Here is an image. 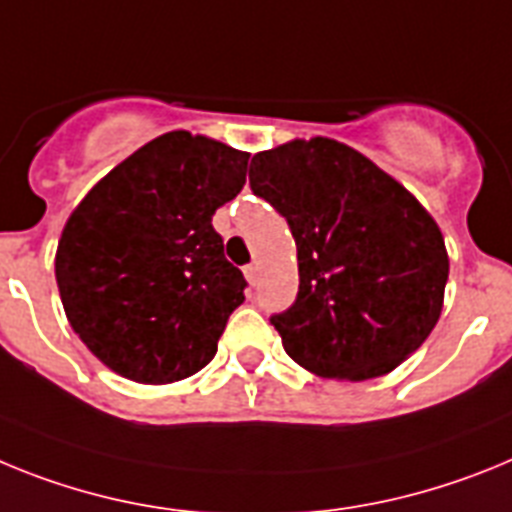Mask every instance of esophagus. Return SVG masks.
<instances>
[{"label": "esophagus", "instance_id": "34e87169", "mask_svg": "<svg viewBox=\"0 0 512 512\" xmlns=\"http://www.w3.org/2000/svg\"><path fill=\"white\" fill-rule=\"evenodd\" d=\"M244 278H247L250 286H257V281H260V268H257V262H252V265L244 268Z\"/></svg>", "mask_w": 512, "mask_h": 512}]
</instances>
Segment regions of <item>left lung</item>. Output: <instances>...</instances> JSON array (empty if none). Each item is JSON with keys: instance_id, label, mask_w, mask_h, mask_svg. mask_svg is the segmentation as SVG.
<instances>
[{"instance_id": "8db88e82", "label": "left lung", "mask_w": 512, "mask_h": 512, "mask_svg": "<svg viewBox=\"0 0 512 512\" xmlns=\"http://www.w3.org/2000/svg\"><path fill=\"white\" fill-rule=\"evenodd\" d=\"M250 188L296 239L299 293L270 317L293 361L324 379L366 381L428 340L448 252L410 190L324 136L255 154Z\"/></svg>"}]
</instances>
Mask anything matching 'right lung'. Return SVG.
<instances>
[{
    "label": "right lung",
    "mask_w": 512,
    "mask_h": 512,
    "mask_svg": "<svg viewBox=\"0 0 512 512\" xmlns=\"http://www.w3.org/2000/svg\"><path fill=\"white\" fill-rule=\"evenodd\" d=\"M247 159L221 141L170 131L74 208L56 283L71 330L110 371L172 384L211 363L247 288L211 219L244 188Z\"/></svg>",
    "instance_id": "right-lung-1"
}]
</instances>
